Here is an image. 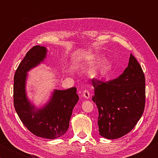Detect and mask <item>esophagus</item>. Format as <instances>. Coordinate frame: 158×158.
<instances>
[{
	"label": "esophagus",
	"mask_w": 158,
	"mask_h": 158,
	"mask_svg": "<svg viewBox=\"0 0 158 158\" xmlns=\"http://www.w3.org/2000/svg\"><path fill=\"white\" fill-rule=\"evenodd\" d=\"M83 97L85 99H89L90 98V93L88 90H84V93H83Z\"/></svg>",
	"instance_id": "34e87169"
}]
</instances>
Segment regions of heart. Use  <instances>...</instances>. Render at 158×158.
Masks as SVG:
<instances>
[{
    "instance_id": "1",
    "label": "heart",
    "mask_w": 158,
    "mask_h": 158,
    "mask_svg": "<svg viewBox=\"0 0 158 158\" xmlns=\"http://www.w3.org/2000/svg\"><path fill=\"white\" fill-rule=\"evenodd\" d=\"M102 58V56H96L86 58L85 60L88 64L92 65V64H94L101 60ZM112 68H113V64H112V62L110 60H102L91 68L89 72V74L93 79H101L108 75L109 73L111 71Z\"/></svg>"
}]
</instances>
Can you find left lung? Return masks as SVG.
Here are the masks:
<instances>
[{
    "label": "left lung",
    "instance_id": "8db88e82",
    "mask_svg": "<svg viewBox=\"0 0 158 158\" xmlns=\"http://www.w3.org/2000/svg\"><path fill=\"white\" fill-rule=\"evenodd\" d=\"M92 83L100 135L115 139L130 132L142 116L145 106V77L137 59L130 54L127 67L117 79Z\"/></svg>",
    "mask_w": 158,
    "mask_h": 158
}]
</instances>
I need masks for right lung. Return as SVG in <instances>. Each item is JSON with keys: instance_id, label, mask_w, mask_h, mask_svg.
I'll use <instances>...</instances> for the list:
<instances>
[{"instance_id": "1", "label": "right lung", "mask_w": 158, "mask_h": 158, "mask_svg": "<svg viewBox=\"0 0 158 158\" xmlns=\"http://www.w3.org/2000/svg\"><path fill=\"white\" fill-rule=\"evenodd\" d=\"M44 46L33 47L20 63L14 77V105L26 127L39 137L53 139L64 135L68 130L73 110L79 100L77 89H53L46 103L37 106L28 98V73L46 59Z\"/></svg>"}]
</instances>
